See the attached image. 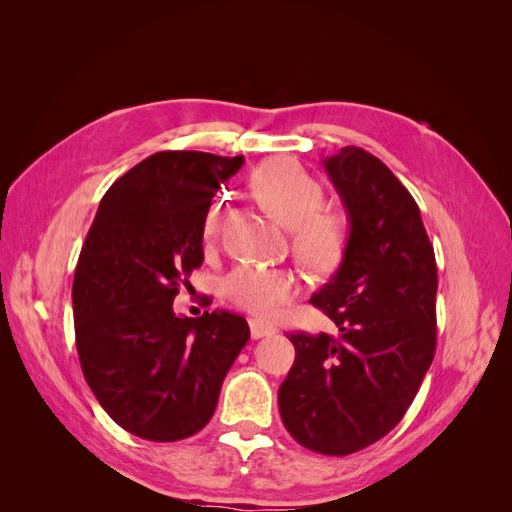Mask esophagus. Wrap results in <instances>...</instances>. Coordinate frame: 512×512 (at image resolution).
Masks as SVG:
<instances>
[{"label": "esophagus", "instance_id": "34e87169", "mask_svg": "<svg viewBox=\"0 0 512 512\" xmlns=\"http://www.w3.org/2000/svg\"><path fill=\"white\" fill-rule=\"evenodd\" d=\"M273 333H275V327H269V324H265L262 320H256V318L250 320L252 339H260V337H267V335H273Z\"/></svg>", "mask_w": 512, "mask_h": 512}]
</instances>
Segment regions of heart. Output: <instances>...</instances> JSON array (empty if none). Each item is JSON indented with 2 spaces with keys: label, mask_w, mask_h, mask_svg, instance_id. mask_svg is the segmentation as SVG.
<instances>
[{
  "label": "heart",
  "mask_w": 512,
  "mask_h": 512,
  "mask_svg": "<svg viewBox=\"0 0 512 512\" xmlns=\"http://www.w3.org/2000/svg\"><path fill=\"white\" fill-rule=\"evenodd\" d=\"M250 185L273 218L290 228L292 250L309 269L333 271L346 252L348 224L339 211L320 209L324 200L322 185L297 162L275 158L260 164ZM222 203L207 211L203 237L211 247L218 239ZM301 292V277L292 269H271L241 265L222 282V297L235 307L260 318H277Z\"/></svg>",
  "instance_id": "1"
}]
</instances>
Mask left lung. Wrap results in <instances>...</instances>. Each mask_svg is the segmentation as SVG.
I'll return each mask as SVG.
<instances>
[{
  "label": "left lung",
  "mask_w": 512,
  "mask_h": 512,
  "mask_svg": "<svg viewBox=\"0 0 512 512\" xmlns=\"http://www.w3.org/2000/svg\"><path fill=\"white\" fill-rule=\"evenodd\" d=\"M348 211L344 260L309 303L337 335L290 333L294 365L277 393L301 446L344 457L384 438L436 354L438 269L416 200L361 147L324 160Z\"/></svg>",
  "instance_id": "obj_1"
}]
</instances>
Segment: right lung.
<instances>
[{
  "mask_svg": "<svg viewBox=\"0 0 512 512\" xmlns=\"http://www.w3.org/2000/svg\"><path fill=\"white\" fill-rule=\"evenodd\" d=\"M243 156L158 151L100 200L76 262L72 305L83 376L106 414L151 442L203 429L250 339L245 318H181L173 301L203 265V226Z\"/></svg>",
  "mask_w": 512,
  "mask_h": 512,
  "instance_id": "1",
  "label": "right lung"
}]
</instances>
